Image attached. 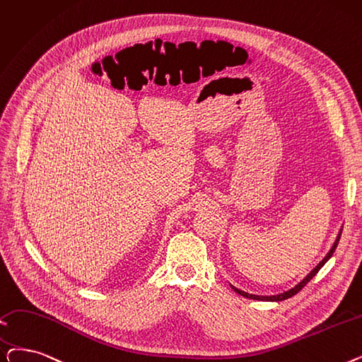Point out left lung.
<instances>
[{
	"label": "left lung",
	"instance_id": "8db88e82",
	"mask_svg": "<svg viewBox=\"0 0 362 362\" xmlns=\"http://www.w3.org/2000/svg\"><path fill=\"white\" fill-rule=\"evenodd\" d=\"M341 230H343V226L340 228V230H339V233H337V237H336V241H334V244L332 245V248L328 250V253L325 255V257H324V259L315 266V268H313L300 282H298V284H296V286L291 287L290 290L282 291V293H279V294H274V296H259V294H251V293H247V291H244V290H240V288H237V287L232 286V284H230V288H232L235 293H238V294H241V296H244V297H247V298H253V300H263V302H281V300H286V298L293 297L296 293L300 291L313 276H315V275L318 274V271L329 260V257L333 256V253L336 251V247H337V244H339V241H340Z\"/></svg>",
	"mask_w": 362,
	"mask_h": 362
}]
</instances>
